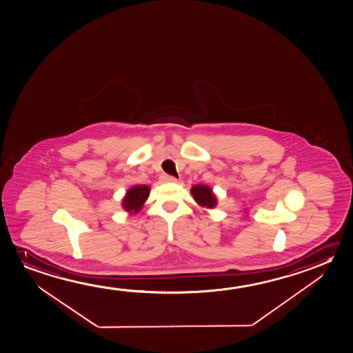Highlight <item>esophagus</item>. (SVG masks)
I'll list each match as a JSON object with an SVG mask.
<instances>
[{
    "instance_id": "esophagus-1",
    "label": "esophagus",
    "mask_w": 353,
    "mask_h": 353,
    "mask_svg": "<svg viewBox=\"0 0 353 353\" xmlns=\"http://www.w3.org/2000/svg\"><path fill=\"white\" fill-rule=\"evenodd\" d=\"M161 179H162V181H164V183H176V181H178L176 178H174L172 175H167V174H163L162 176H161Z\"/></svg>"
}]
</instances>
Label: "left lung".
Wrapping results in <instances>:
<instances>
[{"label": "left lung", "mask_w": 353, "mask_h": 353, "mask_svg": "<svg viewBox=\"0 0 353 353\" xmlns=\"http://www.w3.org/2000/svg\"><path fill=\"white\" fill-rule=\"evenodd\" d=\"M191 194L200 206L206 208H213L217 205V199L213 194L212 189L208 185H195L191 188Z\"/></svg>", "instance_id": "obj_1"}]
</instances>
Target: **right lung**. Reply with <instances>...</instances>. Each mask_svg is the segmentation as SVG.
<instances>
[{"label":"right lung","mask_w":353,"mask_h":353,"mask_svg":"<svg viewBox=\"0 0 353 353\" xmlns=\"http://www.w3.org/2000/svg\"><path fill=\"white\" fill-rule=\"evenodd\" d=\"M150 195V188L145 185H136L128 190L123 197V208L128 212L136 213L143 206L147 197Z\"/></svg>","instance_id":"1"}]
</instances>
